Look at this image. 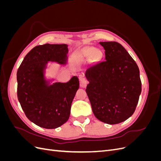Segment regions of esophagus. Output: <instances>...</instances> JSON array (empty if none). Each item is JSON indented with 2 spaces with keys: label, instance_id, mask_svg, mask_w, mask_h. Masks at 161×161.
<instances>
[{
  "label": "esophagus",
  "instance_id": "esophagus-1",
  "mask_svg": "<svg viewBox=\"0 0 161 161\" xmlns=\"http://www.w3.org/2000/svg\"><path fill=\"white\" fill-rule=\"evenodd\" d=\"M79 80H80V85L81 87H83V88H85L86 86L87 83H88V82H87L86 79H85V77L82 75H80L79 76Z\"/></svg>",
  "mask_w": 161,
  "mask_h": 161
}]
</instances>
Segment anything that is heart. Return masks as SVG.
I'll list each match as a JSON object with an SVG mask.
<instances>
[{"label":"heart","mask_w":161,"mask_h":161,"mask_svg":"<svg viewBox=\"0 0 161 161\" xmlns=\"http://www.w3.org/2000/svg\"><path fill=\"white\" fill-rule=\"evenodd\" d=\"M101 51L99 49H95L93 47H86L81 52V58H86L92 55L94 60H98L101 57Z\"/></svg>","instance_id":"obj_1"}]
</instances>
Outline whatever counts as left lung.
Listing matches in <instances>:
<instances>
[{
  "instance_id": "8db88e82",
  "label": "left lung",
  "mask_w": 161,
  "mask_h": 161,
  "mask_svg": "<svg viewBox=\"0 0 161 161\" xmlns=\"http://www.w3.org/2000/svg\"><path fill=\"white\" fill-rule=\"evenodd\" d=\"M105 61L90 66L86 92L96 118L108 124L128 119L135 111L142 91L138 66L120 43L99 42Z\"/></svg>"
}]
</instances>
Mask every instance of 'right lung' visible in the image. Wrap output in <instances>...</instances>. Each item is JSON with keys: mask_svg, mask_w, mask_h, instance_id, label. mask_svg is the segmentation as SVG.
<instances>
[{"mask_svg": "<svg viewBox=\"0 0 161 161\" xmlns=\"http://www.w3.org/2000/svg\"><path fill=\"white\" fill-rule=\"evenodd\" d=\"M68 52L66 44L36 46L24 58L17 70L18 100L27 118L40 127L58 128L70 117L72 102L79 88L78 77L52 85L44 77L48 62L66 64Z\"/></svg>", "mask_w": 161, "mask_h": 161, "instance_id": "add662e5", "label": "right lung"}]
</instances>
